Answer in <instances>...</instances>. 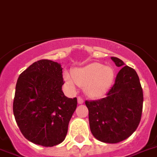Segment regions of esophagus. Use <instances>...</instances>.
Masks as SVG:
<instances>
[{
	"instance_id": "esophagus-1",
	"label": "esophagus",
	"mask_w": 157,
	"mask_h": 157,
	"mask_svg": "<svg viewBox=\"0 0 157 157\" xmlns=\"http://www.w3.org/2000/svg\"><path fill=\"white\" fill-rule=\"evenodd\" d=\"M77 102H78L79 104H82V103H84V99L79 96V97H77Z\"/></svg>"
}]
</instances>
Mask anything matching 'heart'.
Listing matches in <instances>:
<instances>
[{"label":"heart","mask_w":157,"mask_h":157,"mask_svg":"<svg viewBox=\"0 0 157 157\" xmlns=\"http://www.w3.org/2000/svg\"><path fill=\"white\" fill-rule=\"evenodd\" d=\"M64 77L70 85L77 84L84 87L91 97L99 98L107 93L112 85L114 73L110 66L93 62L73 69V77L68 73H65Z\"/></svg>","instance_id":"b5f03b06"}]
</instances>
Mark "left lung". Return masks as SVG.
<instances>
[{"label": "left lung", "instance_id": "obj_1", "mask_svg": "<svg viewBox=\"0 0 157 157\" xmlns=\"http://www.w3.org/2000/svg\"><path fill=\"white\" fill-rule=\"evenodd\" d=\"M121 68L107 96L85 101L90 129L95 138L115 144L131 135L138 126L143 107V92L136 71L122 60L111 57Z\"/></svg>", "mask_w": 157, "mask_h": 157}]
</instances>
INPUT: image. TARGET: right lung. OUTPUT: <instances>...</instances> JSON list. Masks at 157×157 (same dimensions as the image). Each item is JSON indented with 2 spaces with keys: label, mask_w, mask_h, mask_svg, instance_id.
I'll return each mask as SVG.
<instances>
[{
  "label": "right lung",
  "mask_w": 157,
  "mask_h": 157,
  "mask_svg": "<svg viewBox=\"0 0 157 157\" xmlns=\"http://www.w3.org/2000/svg\"><path fill=\"white\" fill-rule=\"evenodd\" d=\"M63 84L62 66L50 60L34 62L20 75L13 114L22 134L31 142L52 147L65 140L77 99L64 95Z\"/></svg>",
  "instance_id": "1"
}]
</instances>
